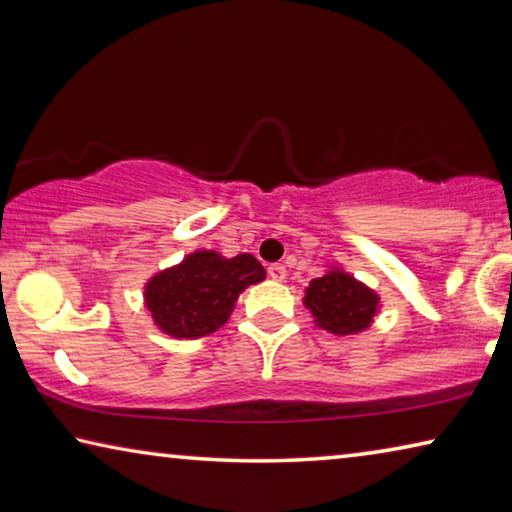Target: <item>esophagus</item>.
Segmentation results:
<instances>
[{
  "mask_svg": "<svg viewBox=\"0 0 512 512\" xmlns=\"http://www.w3.org/2000/svg\"><path fill=\"white\" fill-rule=\"evenodd\" d=\"M268 275H271L275 282H282L284 277H287V268H284L282 264H271L268 266Z\"/></svg>",
  "mask_w": 512,
  "mask_h": 512,
  "instance_id": "obj_1",
  "label": "esophagus"
}]
</instances>
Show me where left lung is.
Here are the masks:
<instances>
[{
	"label": "left lung",
	"mask_w": 512,
	"mask_h": 512,
	"mask_svg": "<svg viewBox=\"0 0 512 512\" xmlns=\"http://www.w3.org/2000/svg\"><path fill=\"white\" fill-rule=\"evenodd\" d=\"M305 293V307L314 314L318 327L341 336L366 329L379 305L375 291L343 271L316 277Z\"/></svg>",
	"instance_id": "8db88e82"
}]
</instances>
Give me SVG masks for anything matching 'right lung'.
I'll return each instance as SVG.
<instances>
[{"label": "right lung", "instance_id": "add662e5", "mask_svg": "<svg viewBox=\"0 0 512 512\" xmlns=\"http://www.w3.org/2000/svg\"><path fill=\"white\" fill-rule=\"evenodd\" d=\"M266 277L253 255L225 259L214 250H198L183 264L151 277L146 307L162 332L176 339L212 334L228 320L239 293Z\"/></svg>", "mask_w": 512, "mask_h": 512}]
</instances>
